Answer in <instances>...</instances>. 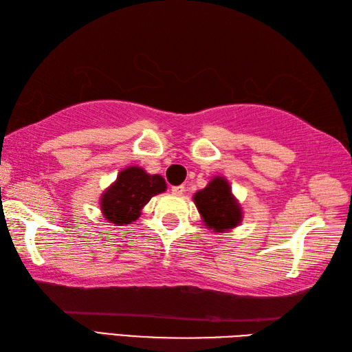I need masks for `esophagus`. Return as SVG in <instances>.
<instances>
[{
    "mask_svg": "<svg viewBox=\"0 0 352 352\" xmlns=\"http://www.w3.org/2000/svg\"><path fill=\"white\" fill-rule=\"evenodd\" d=\"M170 190H172V193H174V195H183L184 186H174V188H172Z\"/></svg>",
    "mask_w": 352,
    "mask_h": 352,
    "instance_id": "34e87169",
    "label": "esophagus"
}]
</instances>
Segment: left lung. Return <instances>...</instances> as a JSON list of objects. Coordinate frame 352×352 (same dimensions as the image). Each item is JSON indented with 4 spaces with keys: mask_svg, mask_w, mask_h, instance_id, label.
<instances>
[{
    "mask_svg": "<svg viewBox=\"0 0 352 352\" xmlns=\"http://www.w3.org/2000/svg\"><path fill=\"white\" fill-rule=\"evenodd\" d=\"M193 201L206 226L219 233L237 227L242 221V208L226 178L214 177L207 188L195 193Z\"/></svg>",
    "mask_w": 352,
    "mask_h": 352,
    "instance_id": "1",
    "label": "left lung"
}]
</instances>
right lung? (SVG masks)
<instances>
[{"instance_id": "obj_1", "label": "right lung", "mask_w": 352, "mask_h": 352, "mask_svg": "<svg viewBox=\"0 0 352 352\" xmlns=\"http://www.w3.org/2000/svg\"><path fill=\"white\" fill-rule=\"evenodd\" d=\"M166 190L160 175H149L139 166L119 172L116 182L102 193L101 210L104 218L116 226L136 221L140 210L157 193Z\"/></svg>"}]
</instances>
